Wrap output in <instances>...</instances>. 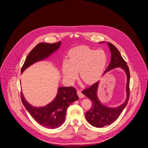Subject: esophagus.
Returning a JSON list of instances; mask_svg holds the SVG:
<instances>
[{
  "label": "esophagus",
  "mask_w": 148,
  "mask_h": 148,
  "mask_svg": "<svg viewBox=\"0 0 148 148\" xmlns=\"http://www.w3.org/2000/svg\"><path fill=\"white\" fill-rule=\"evenodd\" d=\"M77 94H78V96H79V98H83V97H84V95L82 92V91L78 90V89L77 90Z\"/></svg>",
  "instance_id": "obj_1"
}]
</instances>
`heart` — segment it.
Masks as SVG:
<instances>
[{
	"label": "heart",
	"mask_w": 148,
	"mask_h": 148,
	"mask_svg": "<svg viewBox=\"0 0 148 148\" xmlns=\"http://www.w3.org/2000/svg\"><path fill=\"white\" fill-rule=\"evenodd\" d=\"M69 60L62 64V72L67 81L73 82L78 77L86 84H91L99 79L104 72L107 57L102 50H95L87 46H80L71 49Z\"/></svg>",
	"instance_id": "1"
}]
</instances>
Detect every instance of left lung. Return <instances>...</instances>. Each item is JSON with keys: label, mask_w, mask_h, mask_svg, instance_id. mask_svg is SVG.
Wrapping results in <instances>:
<instances>
[{"label": "left lung", "mask_w": 148, "mask_h": 148, "mask_svg": "<svg viewBox=\"0 0 148 148\" xmlns=\"http://www.w3.org/2000/svg\"><path fill=\"white\" fill-rule=\"evenodd\" d=\"M104 42L103 41L99 43ZM107 44L111 52V61L104 74L117 67H120L125 71L127 78L126 87L127 97L123 104L119 107H109L102 104L98 99L97 92L99 82L95 83L92 86L82 91L83 95L88 97L92 102L91 108L86 112L85 117L89 123L97 128H102L106 125H109L117 120L127 105L130 96V71L128 66L115 46L109 42H107Z\"/></svg>", "instance_id": "obj_1"}]
</instances>
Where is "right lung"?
Instances as JSON below:
<instances>
[{"mask_svg": "<svg viewBox=\"0 0 148 148\" xmlns=\"http://www.w3.org/2000/svg\"><path fill=\"white\" fill-rule=\"evenodd\" d=\"M61 42L49 44L39 43L31 51L24 62L21 72L33 64L47 59L60 47ZM22 103L30 115L38 123L47 128L55 129L63 124L67 108L77 101L78 96L73 87H59L55 99L44 107H34L28 103L21 92Z\"/></svg>", "mask_w": 148, "mask_h": 148, "instance_id": "right-lung-1", "label": "right lung"}]
</instances>
